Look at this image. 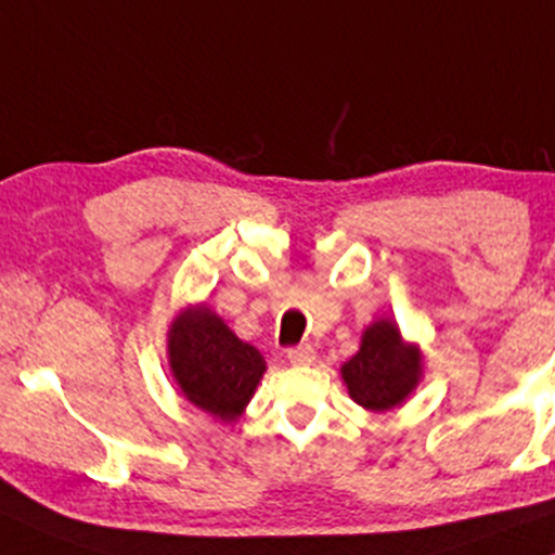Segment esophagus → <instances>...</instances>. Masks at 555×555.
<instances>
[{"mask_svg":"<svg viewBox=\"0 0 555 555\" xmlns=\"http://www.w3.org/2000/svg\"><path fill=\"white\" fill-rule=\"evenodd\" d=\"M286 359H289L292 364H312V359H315V349H312L310 344H302V346H292V349H286Z\"/></svg>","mask_w":555,"mask_h":555,"instance_id":"obj_1","label":"esophagus"}]
</instances>
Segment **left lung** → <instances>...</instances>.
<instances>
[{
    "mask_svg": "<svg viewBox=\"0 0 555 555\" xmlns=\"http://www.w3.org/2000/svg\"><path fill=\"white\" fill-rule=\"evenodd\" d=\"M349 396L370 411L403 403L422 375V357L405 346L392 320H377L362 336V349L341 366Z\"/></svg>",
    "mask_w": 555,
    "mask_h": 555,
    "instance_id": "8db88e82",
    "label": "left lung"
}]
</instances>
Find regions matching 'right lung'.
<instances>
[{"mask_svg":"<svg viewBox=\"0 0 555 555\" xmlns=\"http://www.w3.org/2000/svg\"><path fill=\"white\" fill-rule=\"evenodd\" d=\"M168 351L183 396L227 424L243 413L266 372L256 346L240 341L209 307L178 315Z\"/></svg>","mask_w":555,"mask_h":555,"instance_id":"add662e5","label":"right lung"}]
</instances>
